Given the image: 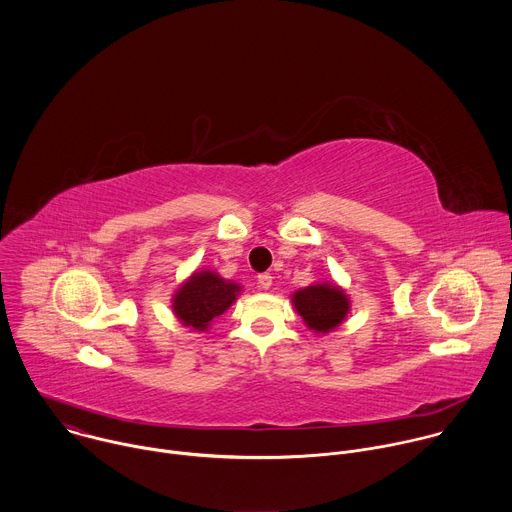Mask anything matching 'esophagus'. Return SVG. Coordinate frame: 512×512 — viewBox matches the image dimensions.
Instances as JSON below:
<instances>
[{
	"label": "esophagus",
	"instance_id": "obj_1",
	"mask_svg": "<svg viewBox=\"0 0 512 512\" xmlns=\"http://www.w3.org/2000/svg\"><path fill=\"white\" fill-rule=\"evenodd\" d=\"M257 283H259L263 289H269L271 283H273L271 273H259V275H257Z\"/></svg>",
	"mask_w": 512,
	"mask_h": 512
}]
</instances>
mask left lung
Here are the masks:
<instances>
[{"label":"left lung","mask_w":512,"mask_h":512,"mask_svg":"<svg viewBox=\"0 0 512 512\" xmlns=\"http://www.w3.org/2000/svg\"><path fill=\"white\" fill-rule=\"evenodd\" d=\"M291 302H294L296 312L304 318L306 326L318 334L338 328L350 312V300L344 289L326 281L298 289L291 296Z\"/></svg>","instance_id":"1"}]
</instances>
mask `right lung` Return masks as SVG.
Returning a JSON list of instances; mask_svg holds the SVG:
<instances>
[{"label": "right lung", "mask_w": 512, "mask_h": 512, "mask_svg": "<svg viewBox=\"0 0 512 512\" xmlns=\"http://www.w3.org/2000/svg\"><path fill=\"white\" fill-rule=\"evenodd\" d=\"M241 294V285L206 269L184 281L172 298L176 318L198 332L210 328L212 320L225 314Z\"/></svg>", "instance_id": "add662e5"}]
</instances>
